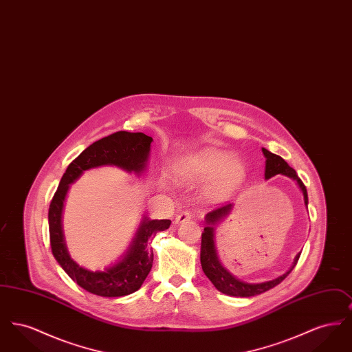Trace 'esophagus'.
Here are the masks:
<instances>
[{"label":"esophagus","instance_id":"esophagus-1","mask_svg":"<svg viewBox=\"0 0 352 352\" xmlns=\"http://www.w3.org/2000/svg\"><path fill=\"white\" fill-rule=\"evenodd\" d=\"M191 214H190V211H184V212H181V214H178L177 215V218H175V223L177 224H181V223H186V221H188V220H191Z\"/></svg>","mask_w":352,"mask_h":352}]
</instances>
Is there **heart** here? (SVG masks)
Here are the masks:
<instances>
[{
	"mask_svg": "<svg viewBox=\"0 0 352 352\" xmlns=\"http://www.w3.org/2000/svg\"><path fill=\"white\" fill-rule=\"evenodd\" d=\"M177 177L186 182H203L206 192L214 201L230 198L245 175L244 162L231 155L230 151L217 148H206L190 157L175 170Z\"/></svg>",
	"mask_w": 352,
	"mask_h": 352,
	"instance_id": "heart-1",
	"label": "heart"
}]
</instances>
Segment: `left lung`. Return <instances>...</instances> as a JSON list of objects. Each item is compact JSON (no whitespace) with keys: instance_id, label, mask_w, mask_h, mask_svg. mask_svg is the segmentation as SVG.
Returning <instances> with one entry per match:
<instances>
[{"instance_id":"1","label":"left lung","mask_w":352,"mask_h":352,"mask_svg":"<svg viewBox=\"0 0 352 352\" xmlns=\"http://www.w3.org/2000/svg\"><path fill=\"white\" fill-rule=\"evenodd\" d=\"M263 154L267 158V161H265V179H269V178L277 175V174H283V175L292 178L293 181H296L298 184V187H300V190L303 194L305 206L307 207V203H309L307 191H306L305 184H302L301 179L298 178L296 170L290 168L280 155L270 153L265 148H263ZM232 207H234V204L228 203V204L220 206V207L212 210L211 212H208L206 215V218H204L206 227H204V231L201 234V269H203L204 274L208 277V280L214 284L219 292H221L227 296H232V297H253V296L261 294L269 289L277 286L280 283H283L285 278L287 277V274L296 267L301 253H298L296 256V258L293 261V265L290 267V269L287 272H285L283 276H280L274 280L251 284V283H245V281H241V280L236 278L234 274H231L227 269L223 267V264L219 258L217 244H215V227L223 219H226L230 215V212L232 211Z\"/></svg>"}]
</instances>
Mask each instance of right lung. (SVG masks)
<instances>
[{"instance_id":"obj_1","label":"right lung","mask_w":352,"mask_h":352,"mask_svg":"<svg viewBox=\"0 0 352 352\" xmlns=\"http://www.w3.org/2000/svg\"><path fill=\"white\" fill-rule=\"evenodd\" d=\"M153 138L144 133L116 132L89 145L68 165L49 208L51 251L58 264L84 290L101 297H124L137 292L153 267L151 240L160 231H166L170 220H151L144 217L131 245L118 263L104 270L80 267L68 253L62 215L69 184L76 182L84 171L101 166H116L124 171L141 175L151 155Z\"/></svg>"}]
</instances>
